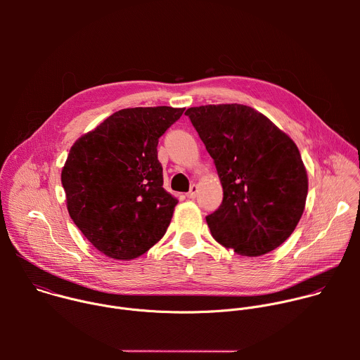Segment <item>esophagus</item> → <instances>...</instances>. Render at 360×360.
I'll use <instances>...</instances> for the list:
<instances>
[{"label":"esophagus","instance_id":"1","mask_svg":"<svg viewBox=\"0 0 360 360\" xmlns=\"http://www.w3.org/2000/svg\"><path fill=\"white\" fill-rule=\"evenodd\" d=\"M196 193H198V186H196V185H192L191 189H189V192L186 193V196H188L189 199H193V198H196Z\"/></svg>","mask_w":360,"mask_h":360}]
</instances>
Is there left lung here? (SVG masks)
<instances>
[{"label": "left lung", "mask_w": 360, "mask_h": 360, "mask_svg": "<svg viewBox=\"0 0 360 360\" xmlns=\"http://www.w3.org/2000/svg\"><path fill=\"white\" fill-rule=\"evenodd\" d=\"M217 167L224 199L207 217L214 239L242 256H261L295 231L307 175L295 142L265 115L240 104L188 108Z\"/></svg>", "instance_id": "1"}]
</instances>
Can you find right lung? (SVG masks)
Instances as JSON below:
<instances>
[{"label": "right lung", "mask_w": 360, "mask_h": 360, "mask_svg": "<svg viewBox=\"0 0 360 360\" xmlns=\"http://www.w3.org/2000/svg\"><path fill=\"white\" fill-rule=\"evenodd\" d=\"M185 108L121 110L71 148L61 182L71 219L112 259H134L167 232L178 199L164 189L158 141Z\"/></svg>", "instance_id": "obj_1"}]
</instances>
